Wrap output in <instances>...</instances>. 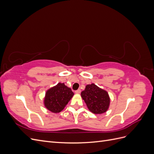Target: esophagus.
I'll return each instance as SVG.
<instances>
[{
    "instance_id": "1",
    "label": "esophagus",
    "mask_w": 154,
    "mask_h": 154,
    "mask_svg": "<svg viewBox=\"0 0 154 154\" xmlns=\"http://www.w3.org/2000/svg\"><path fill=\"white\" fill-rule=\"evenodd\" d=\"M80 92H81V90L80 89H78V90L75 91V93H76V94H80Z\"/></svg>"
}]
</instances>
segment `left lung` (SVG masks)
Listing matches in <instances>:
<instances>
[{
	"label": "left lung",
	"mask_w": 154,
	"mask_h": 154,
	"mask_svg": "<svg viewBox=\"0 0 154 154\" xmlns=\"http://www.w3.org/2000/svg\"><path fill=\"white\" fill-rule=\"evenodd\" d=\"M81 96L85 101L88 110L94 114H102L108 110L110 98L105 91L94 85V83L86 85Z\"/></svg>",
	"instance_id": "obj_1"
}]
</instances>
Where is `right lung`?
<instances>
[{
  "mask_svg": "<svg viewBox=\"0 0 154 154\" xmlns=\"http://www.w3.org/2000/svg\"><path fill=\"white\" fill-rule=\"evenodd\" d=\"M73 95L71 88L64 83H59L46 92L44 105L52 112L58 113L65 108Z\"/></svg>",
  "mask_w": 154,
  "mask_h": 154,
  "instance_id": "right-lung-1",
  "label": "right lung"
}]
</instances>
